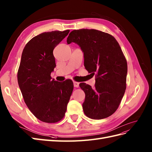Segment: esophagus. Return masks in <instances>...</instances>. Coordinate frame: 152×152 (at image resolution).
<instances>
[{
  "label": "esophagus",
  "mask_w": 152,
  "mask_h": 152,
  "mask_svg": "<svg viewBox=\"0 0 152 152\" xmlns=\"http://www.w3.org/2000/svg\"><path fill=\"white\" fill-rule=\"evenodd\" d=\"M73 86L75 88H78L79 86V83L77 82H73Z\"/></svg>",
  "instance_id": "obj_1"
}]
</instances>
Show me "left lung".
<instances>
[{"instance_id":"8db88e82","label":"left lung","mask_w":152,"mask_h":152,"mask_svg":"<svg viewBox=\"0 0 152 152\" xmlns=\"http://www.w3.org/2000/svg\"><path fill=\"white\" fill-rule=\"evenodd\" d=\"M78 44L84 53V65L96 74L95 88L79 84L85 93L84 114L92 119H102L115 112L126 87V60L113 36L97 29L73 30L67 43Z\"/></svg>"}]
</instances>
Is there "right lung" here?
I'll return each instance as SVG.
<instances>
[{
    "label": "right lung",
    "instance_id": "add662e5",
    "mask_svg": "<svg viewBox=\"0 0 152 152\" xmlns=\"http://www.w3.org/2000/svg\"><path fill=\"white\" fill-rule=\"evenodd\" d=\"M69 30L44 32L25 46L17 74L18 84L30 112L44 123H54L64 117L73 90L72 80L51 79L56 66L53 51Z\"/></svg>",
    "mask_w": 152,
    "mask_h": 152
}]
</instances>
